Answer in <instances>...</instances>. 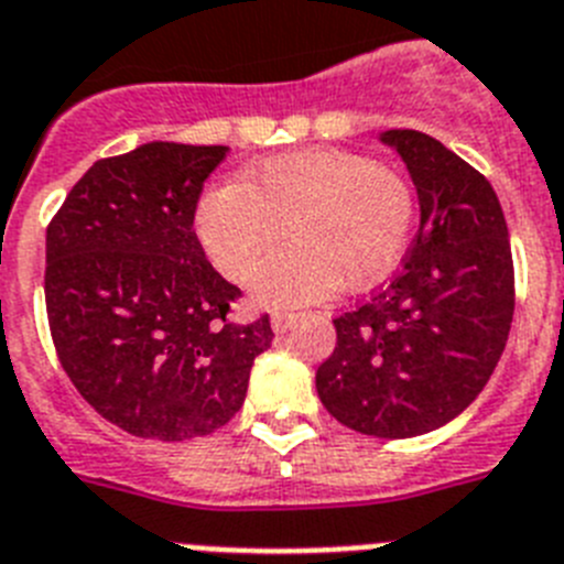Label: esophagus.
I'll return each mask as SVG.
<instances>
[{
    "label": "esophagus",
    "instance_id": "1",
    "mask_svg": "<svg viewBox=\"0 0 564 564\" xmlns=\"http://www.w3.org/2000/svg\"><path fill=\"white\" fill-rule=\"evenodd\" d=\"M295 323V312H272V329L275 335H283Z\"/></svg>",
    "mask_w": 564,
    "mask_h": 564
}]
</instances>
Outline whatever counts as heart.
I'll use <instances>...</instances> for the list:
<instances>
[{"instance_id": "b5f03b06", "label": "heart", "mask_w": 564, "mask_h": 564, "mask_svg": "<svg viewBox=\"0 0 564 564\" xmlns=\"http://www.w3.org/2000/svg\"><path fill=\"white\" fill-rule=\"evenodd\" d=\"M414 193L391 166L343 150H297L263 161L247 181H221L198 198L195 232L229 281L252 272L283 235L292 247L254 269L263 306L321 301L340 283L366 289L405 252Z\"/></svg>"}]
</instances>
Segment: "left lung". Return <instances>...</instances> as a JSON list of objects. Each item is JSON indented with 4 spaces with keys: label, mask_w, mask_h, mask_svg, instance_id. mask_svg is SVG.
<instances>
[{
    "label": "left lung",
    "mask_w": 564,
    "mask_h": 564,
    "mask_svg": "<svg viewBox=\"0 0 564 564\" xmlns=\"http://www.w3.org/2000/svg\"><path fill=\"white\" fill-rule=\"evenodd\" d=\"M420 200L403 267L335 321L337 346L315 375L337 423L403 440L452 423L486 389L513 321V261L494 187L417 130H386Z\"/></svg>",
    "instance_id": "left-lung-1"
}]
</instances>
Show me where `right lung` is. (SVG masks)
Here are the masks:
<instances>
[{
  "instance_id": "add662e5",
  "label": "right lung",
  "mask_w": 564,
  "mask_h": 564,
  "mask_svg": "<svg viewBox=\"0 0 564 564\" xmlns=\"http://www.w3.org/2000/svg\"><path fill=\"white\" fill-rule=\"evenodd\" d=\"M229 147L150 141L101 159L47 227L45 301L78 394L144 440L204 437L241 411L269 317L227 321L241 289L195 235L204 181Z\"/></svg>"
}]
</instances>
